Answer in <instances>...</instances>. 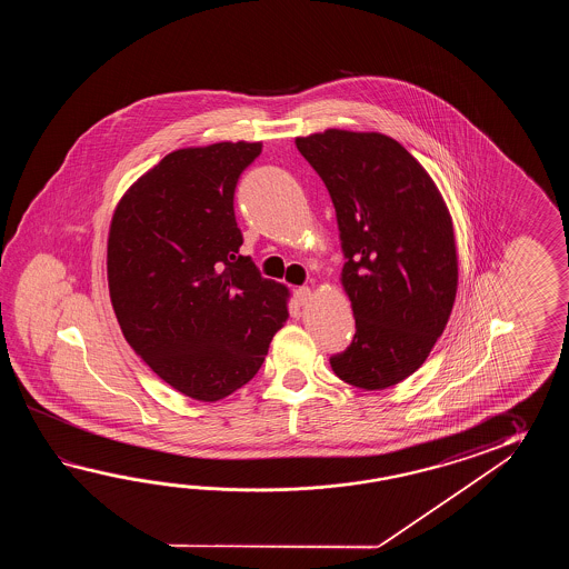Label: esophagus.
<instances>
[{
    "label": "esophagus",
    "mask_w": 569,
    "mask_h": 569,
    "mask_svg": "<svg viewBox=\"0 0 569 569\" xmlns=\"http://www.w3.org/2000/svg\"><path fill=\"white\" fill-rule=\"evenodd\" d=\"M311 299V289L309 287H299V289L295 290V302L301 307V305H307V301Z\"/></svg>",
    "instance_id": "esophagus-1"
}]
</instances>
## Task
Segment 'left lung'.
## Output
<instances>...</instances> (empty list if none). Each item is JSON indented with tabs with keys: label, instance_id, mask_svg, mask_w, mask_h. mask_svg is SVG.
I'll return each instance as SVG.
<instances>
[{
	"label": "left lung",
	"instance_id": "1",
	"mask_svg": "<svg viewBox=\"0 0 569 569\" xmlns=\"http://www.w3.org/2000/svg\"><path fill=\"white\" fill-rule=\"evenodd\" d=\"M295 144L336 207L341 284L356 317L348 350L329 363L351 387H395L421 368L456 301L458 252L446 201L385 133L326 130Z\"/></svg>",
	"mask_w": 569,
	"mask_h": 569
}]
</instances>
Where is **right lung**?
Returning <instances> with one entry per match:
<instances>
[{
    "label": "right lung",
    "instance_id": "right-lung-1",
    "mask_svg": "<svg viewBox=\"0 0 569 569\" xmlns=\"http://www.w3.org/2000/svg\"><path fill=\"white\" fill-rule=\"evenodd\" d=\"M260 142L174 150L128 189L108 240L121 333L167 385L203 402L254 378L289 289L240 254L236 184Z\"/></svg>",
    "mask_w": 569,
    "mask_h": 569
}]
</instances>
